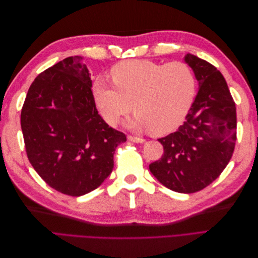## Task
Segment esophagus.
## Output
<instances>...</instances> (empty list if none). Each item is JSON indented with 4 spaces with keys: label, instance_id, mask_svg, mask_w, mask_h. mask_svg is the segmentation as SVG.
I'll use <instances>...</instances> for the list:
<instances>
[{
    "label": "esophagus",
    "instance_id": "34e87169",
    "mask_svg": "<svg viewBox=\"0 0 258 258\" xmlns=\"http://www.w3.org/2000/svg\"><path fill=\"white\" fill-rule=\"evenodd\" d=\"M128 140L130 142H135V143H144L145 140L142 138H137V137H132V136H128Z\"/></svg>",
    "mask_w": 258,
    "mask_h": 258
}]
</instances>
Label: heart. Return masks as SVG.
Returning a JSON list of instances; mask_svg holds the SVG:
<instances>
[{
    "label": "heart",
    "instance_id": "b5f03b06",
    "mask_svg": "<svg viewBox=\"0 0 258 258\" xmlns=\"http://www.w3.org/2000/svg\"><path fill=\"white\" fill-rule=\"evenodd\" d=\"M114 82L98 79L93 97L104 120L115 124L131 111L127 126L163 135L173 130L188 113L196 90L191 69L184 62L168 64L150 60L126 61L112 70Z\"/></svg>",
    "mask_w": 258,
    "mask_h": 258
}]
</instances>
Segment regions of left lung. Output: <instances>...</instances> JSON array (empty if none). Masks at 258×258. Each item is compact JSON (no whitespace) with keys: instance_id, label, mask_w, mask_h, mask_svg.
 Listing matches in <instances>:
<instances>
[{"instance_id":"obj_1","label":"left lung","mask_w":258,"mask_h":258,"mask_svg":"<svg viewBox=\"0 0 258 258\" xmlns=\"http://www.w3.org/2000/svg\"><path fill=\"white\" fill-rule=\"evenodd\" d=\"M199 90L184 123L159 139L160 160L150 171L167 188L182 194L204 189L228 165L237 137L236 104L218 70L191 53L184 57Z\"/></svg>"}]
</instances>
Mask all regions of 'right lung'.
I'll use <instances>...</instances> for the list:
<instances>
[{
	"instance_id": "1",
	"label": "right lung",
	"mask_w": 258,
	"mask_h": 258,
	"mask_svg": "<svg viewBox=\"0 0 258 258\" xmlns=\"http://www.w3.org/2000/svg\"><path fill=\"white\" fill-rule=\"evenodd\" d=\"M84 58H66L31 84L21 110L28 158L53 189L79 197L102 184L127 141L98 114Z\"/></svg>"
}]
</instances>
